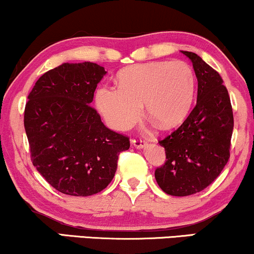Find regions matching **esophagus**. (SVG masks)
Here are the masks:
<instances>
[{
	"mask_svg": "<svg viewBox=\"0 0 254 254\" xmlns=\"http://www.w3.org/2000/svg\"><path fill=\"white\" fill-rule=\"evenodd\" d=\"M131 143H132V144L135 145L136 148H143V146L146 144L145 139L142 138V137H139V136L133 137V138L131 139Z\"/></svg>",
	"mask_w": 254,
	"mask_h": 254,
	"instance_id": "esophagus-1",
	"label": "esophagus"
}]
</instances>
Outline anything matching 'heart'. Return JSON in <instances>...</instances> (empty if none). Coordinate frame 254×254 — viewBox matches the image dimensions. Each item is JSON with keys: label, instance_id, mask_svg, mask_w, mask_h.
I'll list each match as a JSON object with an SVG mask.
<instances>
[{"label": "heart", "instance_id": "obj_1", "mask_svg": "<svg viewBox=\"0 0 254 254\" xmlns=\"http://www.w3.org/2000/svg\"><path fill=\"white\" fill-rule=\"evenodd\" d=\"M117 87L104 86L97 92V105L106 122L123 130L145 114L161 129H173L185 121L195 93V77L182 61H157L125 68Z\"/></svg>", "mask_w": 254, "mask_h": 254}]
</instances>
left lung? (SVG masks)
<instances>
[{"instance_id":"obj_1","label":"left lung","mask_w":254,"mask_h":254,"mask_svg":"<svg viewBox=\"0 0 254 254\" xmlns=\"http://www.w3.org/2000/svg\"><path fill=\"white\" fill-rule=\"evenodd\" d=\"M197 78L196 105L185 122L160 144L166 161L155 170L164 193L188 196L207 188L220 175L231 150L234 119L227 88L220 74L197 54L182 52Z\"/></svg>"}]
</instances>
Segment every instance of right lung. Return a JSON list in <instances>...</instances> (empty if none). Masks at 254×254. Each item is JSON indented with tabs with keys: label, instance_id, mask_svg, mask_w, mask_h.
I'll return each mask as SVG.
<instances>
[{
	"label": "right lung",
	"instance_id": "1",
	"mask_svg": "<svg viewBox=\"0 0 254 254\" xmlns=\"http://www.w3.org/2000/svg\"><path fill=\"white\" fill-rule=\"evenodd\" d=\"M105 73L94 63H65L42 74L28 94L23 123L33 166L63 194L102 191L119 154L130 148L129 137L108 129L91 106Z\"/></svg>",
	"mask_w": 254,
	"mask_h": 254
}]
</instances>
